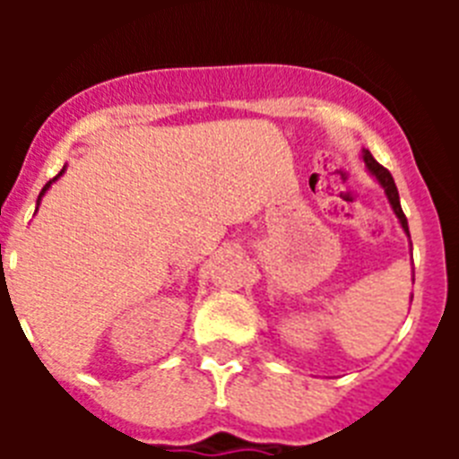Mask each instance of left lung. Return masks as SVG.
Instances as JSON below:
<instances>
[{
	"instance_id": "left-lung-1",
	"label": "left lung",
	"mask_w": 459,
	"mask_h": 459,
	"mask_svg": "<svg viewBox=\"0 0 459 459\" xmlns=\"http://www.w3.org/2000/svg\"><path fill=\"white\" fill-rule=\"evenodd\" d=\"M363 160H366L368 169H370V172L375 174V177H377V181H379V184L384 186V190H386V197H388V202H391L393 211H395V216L400 218V222H403V230H404V232L409 234L407 216H404L403 206H400V195H397L395 181H393L391 172H388V169L384 168V165H379V163H377L375 158H372V153H370V152H366V153H363Z\"/></svg>"
}]
</instances>
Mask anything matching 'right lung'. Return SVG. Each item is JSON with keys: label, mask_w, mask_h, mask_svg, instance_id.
<instances>
[{"label": "right lung", "mask_w": 459, "mask_h": 459, "mask_svg": "<svg viewBox=\"0 0 459 459\" xmlns=\"http://www.w3.org/2000/svg\"><path fill=\"white\" fill-rule=\"evenodd\" d=\"M62 172H64V169H62ZM62 172H59V174H62ZM55 179H56V177H55ZM55 179H50V181H48L46 186H43V190H40V195H43V193H46L48 188H50V184H52V181H55ZM40 195H39V200H40Z\"/></svg>", "instance_id": "1"}]
</instances>
